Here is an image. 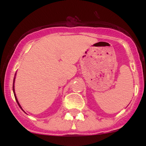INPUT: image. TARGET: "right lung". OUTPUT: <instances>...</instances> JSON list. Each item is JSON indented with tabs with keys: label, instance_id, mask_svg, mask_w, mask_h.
<instances>
[{
	"label": "right lung",
	"instance_id": "right-lung-1",
	"mask_svg": "<svg viewBox=\"0 0 146 146\" xmlns=\"http://www.w3.org/2000/svg\"><path fill=\"white\" fill-rule=\"evenodd\" d=\"M13 90H14V96H15V99H16V102H17V103H18V106H19L21 107V108H21V105H20V104H19V103H18V100H17V98H16V94H15V92H14V86H13Z\"/></svg>",
	"mask_w": 146,
	"mask_h": 146
}]
</instances>
